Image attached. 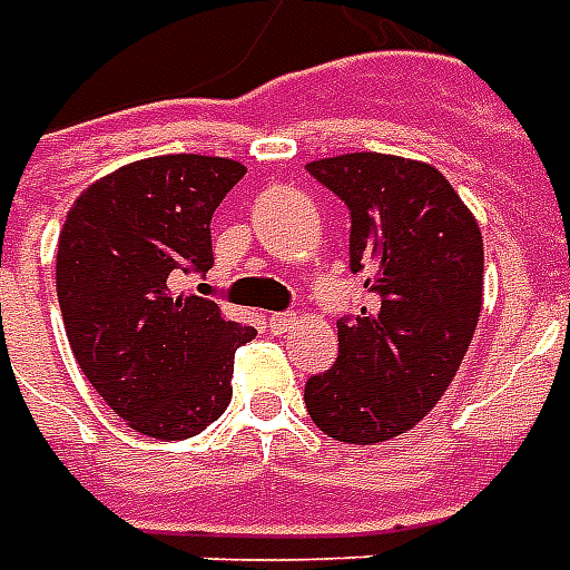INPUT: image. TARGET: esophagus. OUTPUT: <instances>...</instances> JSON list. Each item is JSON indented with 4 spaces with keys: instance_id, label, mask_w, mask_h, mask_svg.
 Wrapping results in <instances>:
<instances>
[{
    "instance_id": "esophagus-1",
    "label": "esophagus",
    "mask_w": 570,
    "mask_h": 570,
    "mask_svg": "<svg viewBox=\"0 0 570 570\" xmlns=\"http://www.w3.org/2000/svg\"><path fill=\"white\" fill-rule=\"evenodd\" d=\"M298 326V314H272L268 317V328H272L274 335H286V332H293Z\"/></svg>"
}]
</instances>
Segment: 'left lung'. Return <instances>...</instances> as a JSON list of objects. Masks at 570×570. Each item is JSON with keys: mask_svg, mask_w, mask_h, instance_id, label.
<instances>
[{"mask_svg": "<svg viewBox=\"0 0 570 570\" xmlns=\"http://www.w3.org/2000/svg\"><path fill=\"white\" fill-rule=\"evenodd\" d=\"M307 171L350 208V268L377 305L338 323V360L305 383L320 432L381 444L414 429L465 360L483 307V235L429 163L341 154Z\"/></svg>", "mask_w": 570, "mask_h": 570, "instance_id": "1", "label": "left lung"}]
</instances>
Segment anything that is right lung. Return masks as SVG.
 <instances>
[{"instance_id":"1","label":"right lung","mask_w":570,"mask_h":570,"mask_svg":"<svg viewBox=\"0 0 570 570\" xmlns=\"http://www.w3.org/2000/svg\"><path fill=\"white\" fill-rule=\"evenodd\" d=\"M244 175L226 156H147L90 184L66 214L57 296L71 353L141 435L184 441L229 407L235 350L256 328L175 281L214 265L210 217Z\"/></svg>"}]
</instances>
